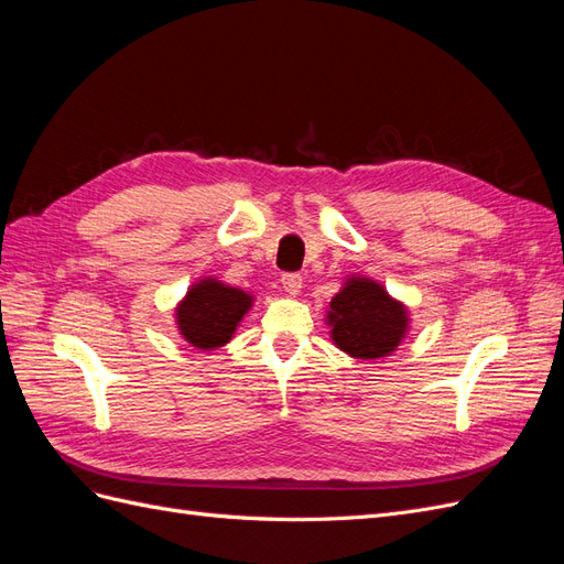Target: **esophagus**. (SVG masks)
Returning a JSON list of instances; mask_svg holds the SVG:
<instances>
[{"label": "esophagus", "instance_id": "esophagus-1", "mask_svg": "<svg viewBox=\"0 0 564 564\" xmlns=\"http://www.w3.org/2000/svg\"><path fill=\"white\" fill-rule=\"evenodd\" d=\"M301 286H303V278L296 275V272H289V275H282V289H284L286 294L296 296L301 292Z\"/></svg>", "mask_w": 564, "mask_h": 564}]
</instances>
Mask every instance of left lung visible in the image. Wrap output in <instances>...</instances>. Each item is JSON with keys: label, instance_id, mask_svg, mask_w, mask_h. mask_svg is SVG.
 <instances>
[{"label": "left lung", "instance_id": "left-lung-1", "mask_svg": "<svg viewBox=\"0 0 564 564\" xmlns=\"http://www.w3.org/2000/svg\"><path fill=\"white\" fill-rule=\"evenodd\" d=\"M329 336L355 360H379L398 350L409 332V308L367 275H350L329 301Z\"/></svg>", "mask_w": 564, "mask_h": 564}]
</instances>
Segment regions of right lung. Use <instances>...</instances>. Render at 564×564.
Here are the masks:
<instances>
[{"label":"right lung","mask_w":564,"mask_h":564,"mask_svg":"<svg viewBox=\"0 0 564 564\" xmlns=\"http://www.w3.org/2000/svg\"><path fill=\"white\" fill-rule=\"evenodd\" d=\"M251 305L253 296L245 289L218 278H202L176 303V329L193 348L216 350L230 344Z\"/></svg>","instance_id":"add662e5"}]
</instances>
